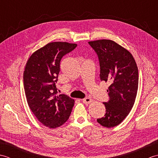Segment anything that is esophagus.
<instances>
[{"label":"esophagus","mask_w":158,"mask_h":158,"mask_svg":"<svg viewBox=\"0 0 158 158\" xmlns=\"http://www.w3.org/2000/svg\"><path fill=\"white\" fill-rule=\"evenodd\" d=\"M92 100L91 98H85L84 99H83V102L84 104H89L90 102H92Z\"/></svg>","instance_id":"esophagus-1"}]
</instances>
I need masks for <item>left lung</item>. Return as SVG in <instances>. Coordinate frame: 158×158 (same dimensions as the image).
Listing matches in <instances>:
<instances>
[{
  "label": "left lung",
  "instance_id": "obj_1",
  "mask_svg": "<svg viewBox=\"0 0 158 158\" xmlns=\"http://www.w3.org/2000/svg\"><path fill=\"white\" fill-rule=\"evenodd\" d=\"M88 43L98 57L100 80L110 84L107 89L109 100L103 102L106 113L97 122L104 127H115L122 122L135 104L138 67L130 52L115 41L102 39Z\"/></svg>",
  "mask_w": 158,
  "mask_h": 158
}]
</instances>
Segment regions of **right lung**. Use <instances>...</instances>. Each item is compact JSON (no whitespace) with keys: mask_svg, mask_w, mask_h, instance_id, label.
Here are the masks:
<instances>
[{"mask_svg":"<svg viewBox=\"0 0 158 158\" xmlns=\"http://www.w3.org/2000/svg\"><path fill=\"white\" fill-rule=\"evenodd\" d=\"M77 46L75 43L52 42L30 57L23 71V87L30 109L41 122L56 128L69 119L75 100L58 95L60 64L62 57Z\"/></svg>","mask_w":158,"mask_h":158,"instance_id":"1","label":"right lung"}]
</instances>
